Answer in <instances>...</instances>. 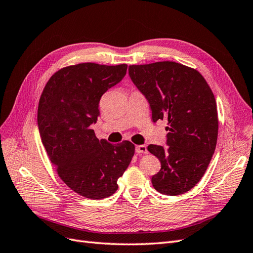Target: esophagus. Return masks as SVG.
Returning a JSON list of instances; mask_svg holds the SVG:
<instances>
[{
    "instance_id": "obj_1",
    "label": "esophagus",
    "mask_w": 253,
    "mask_h": 253,
    "mask_svg": "<svg viewBox=\"0 0 253 253\" xmlns=\"http://www.w3.org/2000/svg\"><path fill=\"white\" fill-rule=\"evenodd\" d=\"M135 152L138 153V154H148L147 145H144V144L136 145V147H135Z\"/></svg>"
}]
</instances>
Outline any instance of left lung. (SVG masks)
I'll return each instance as SVG.
<instances>
[{"label": "left lung", "instance_id": "8db88e82", "mask_svg": "<svg viewBox=\"0 0 253 253\" xmlns=\"http://www.w3.org/2000/svg\"><path fill=\"white\" fill-rule=\"evenodd\" d=\"M129 78L147 99L152 119H168L167 148L150 144L162 169L152 177L159 193L179 195L202 179L216 147L215 98L203 76L172 61L128 66Z\"/></svg>", "mask_w": 253, "mask_h": 253}]
</instances>
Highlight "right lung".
Instances as JSON below:
<instances>
[{
    "label": "right lung",
    "mask_w": 253,
    "mask_h": 253,
    "mask_svg": "<svg viewBox=\"0 0 253 253\" xmlns=\"http://www.w3.org/2000/svg\"><path fill=\"white\" fill-rule=\"evenodd\" d=\"M126 64L80 63L62 68L45 85L38 108V127L51 164L66 185L90 200H102L118 189L135 147L127 140H99V102L126 74Z\"/></svg>",
    "instance_id": "add662e5"
}]
</instances>
